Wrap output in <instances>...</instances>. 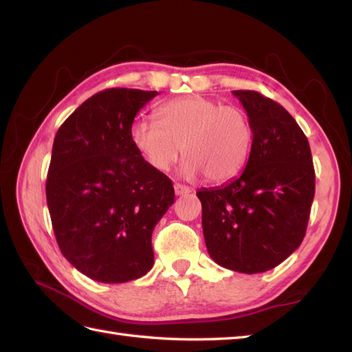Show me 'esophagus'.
I'll list each match as a JSON object with an SVG mask.
<instances>
[{"label":"esophagus","instance_id":"1","mask_svg":"<svg viewBox=\"0 0 352 352\" xmlns=\"http://www.w3.org/2000/svg\"><path fill=\"white\" fill-rule=\"evenodd\" d=\"M174 190H175V195H177V197L188 195V193L192 192V189L188 188V186H183V184H178V183L174 184Z\"/></svg>","mask_w":352,"mask_h":352}]
</instances>
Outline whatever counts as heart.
Instances as JSON below:
<instances>
[{"instance_id": "obj_1", "label": "heart", "mask_w": 352, "mask_h": 352, "mask_svg": "<svg viewBox=\"0 0 352 352\" xmlns=\"http://www.w3.org/2000/svg\"><path fill=\"white\" fill-rule=\"evenodd\" d=\"M155 115L157 121L138 119L130 129L134 149L155 170H168L183 153L184 178L203 174L210 183H226L250 159L252 126L242 109L190 95L162 104Z\"/></svg>"}]
</instances>
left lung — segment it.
<instances>
[{
    "instance_id": "1",
    "label": "left lung",
    "mask_w": 352,
    "mask_h": 352,
    "mask_svg": "<svg viewBox=\"0 0 352 352\" xmlns=\"http://www.w3.org/2000/svg\"><path fill=\"white\" fill-rule=\"evenodd\" d=\"M252 126L243 172L201 189L207 251L222 267L258 274L301 245L315 197L309 140L289 111L256 91H233Z\"/></svg>"
}]
</instances>
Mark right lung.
Listing matches in <instances>:
<instances>
[{
	"instance_id": "right-lung-1",
	"label": "right lung",
	"mask_w": 352,
	"mask_h": 352,
	"mask_svg": "<svg viewBox=\"0 0 352 352\" xmlns=\"http://www.w3.org/2000/svg\"><path fill=\"white\" fill-rule=\"evenodd\" d=\"M155 95L106 89L56 134L47 177L52 230L65 258L95 281L144 276L154 265L153 230L174 204L172 182L130 140L134 116Z\"/></svg>"
}]
</instances>
